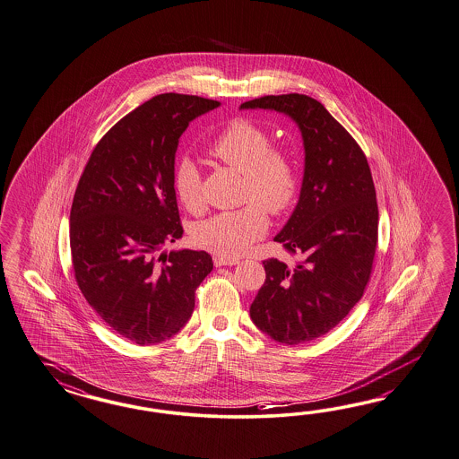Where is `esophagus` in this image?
I'll use <instances>...</instances> for the list:
<instances>
[{
	"instance_id": "34e87169",
	"label": "esophagus",
	"mask_w": 459,
	"mask_h": 459,
	"mask_svg": "<svg viewBox=\"0 0 459 459\" xmlns=\"http://www.w3.org/2000/svg\"><path fill=\"white\" fill-rule=\"evenodd\" d=\"M238 259H234V257H222V255H215L213 257V264H215V267H222V265H236L238 264Z\"/></svg>"
}]
</instances>
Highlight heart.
<instances>
[{
  "instance_id": "heart-1",
  "label": "heart",
  "mask_w": 459,
  "mask_h": 459,
  "mask_svg": "<svg viewBox=\"0 0 459 459\" xmlns=\"http://www.w3.org/2000/svg\"><path fill=\"white\" fill-rule=\"evenodd\" d=\"M209 155L244 175L242 197L250 202L198 222L192 237L198 247L223 257H237L265 236L269 227L265 209L273 215H282L296 204L300 192L298 163L289 152L273 147L271 134L248 118H234L225 125L209 145ZM172 184L184 209L192 213L204 209L202 178L195 161L178 160Z\"/></svg>"
}]
</instances>
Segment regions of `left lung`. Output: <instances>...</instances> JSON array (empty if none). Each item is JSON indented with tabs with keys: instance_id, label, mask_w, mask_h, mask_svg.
I'll return each mask as SVG.
<instances>
[{
	"instance_id": "obj_1",
	"label": "left lung",
	"mask_w": 459,
	"mask_h": 459,
	"mask_svg": "<svg viewBox=\"0 0 459 459\" xmlns=\"http://www.w3.org/2000/svg\"><path fill=\"white\" fill-rule=\"evenodd\" d=\"M240 108L285 113L304 140L298 207L273 238L302 259L296 265L262 262L265 282L250 306L262 333L296 346L334 329L371 279L379 222L371 169L358 142L317 100L267 95Z\"/></svg>"
}]
</instances>
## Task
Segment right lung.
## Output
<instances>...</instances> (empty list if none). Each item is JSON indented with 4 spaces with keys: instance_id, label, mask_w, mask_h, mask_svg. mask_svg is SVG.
<instances>
[{
    "instance_id": "right-lung-1",
    "label": "right lung",
    "mask_w": 459,
    "mask_h": 459,
    "mask_svg": "<svg viewBox=\"0 0 459 459\" xmlns=\"http://www.w3.org/2000/svg\"><path fill=\"white\" fill-rule=\"evenodd\" d=\"M221 101L161 93L101 136L74 190L70 247L74 279L115 333L149 346L177 334L213 262L204 250L160 254L184 234L175 197L178 138Z\"/></svg>"
}]
</instances>
